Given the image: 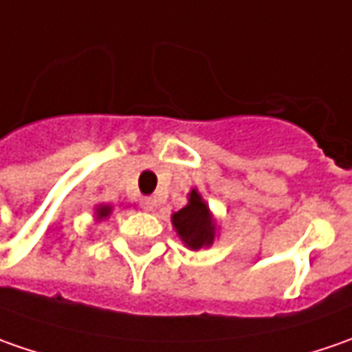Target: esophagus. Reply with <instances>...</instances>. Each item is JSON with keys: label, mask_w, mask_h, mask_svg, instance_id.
<instances>
[{"label": "esophagus", "mask_w": 352, "mask_h": 352, "mask_svg": "<svg viewBox=\"0 0 352 352\" xmlns=\"http://www.w3.org/2000/svg\"><path fill=\"white\" fill-rule=\"evenodd\" d=\"M141 206H142V210H144V211L155 210V201H153V199H148V197H146V199H142Z\"/></svg>", "instance_id": "34e87169"}]
</instances>
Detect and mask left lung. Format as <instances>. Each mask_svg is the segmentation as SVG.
I'll return each instance as SVG.
<instances>
[{"instance_id": "1", "label": "left lung", "mask_w": 352, "mask_h": 352, "mask_svg": "<svg viewBox=\"0 0 352 352\" xmlns=\"http://www.w3.org/2000/svg\"><path fill=\"white\" fill-rule=\"evenodd\" d=\"M172 225L186 247L192 250L210 247L215 239V221L211 217L208 204L192 190L188 196V206L180 211L172 213Z\"/></svg>"}]
</instances>
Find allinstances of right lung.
<instances>
[{
  "label": "right lung",
  "instance_id": "1",
  "mask_svg": "<svg viewBox=\"0 0 352 352\" xmlns=\"http://www.w3.org/2000/svg\"><path fill=\"white\" fill-rule=\"evenodd\" d=\"M109 213H111V206H98L96 208V217L98 219H105Z\"/></svg>",
  "mask_w": 352,
  "mask_h": 352
}]
</instances>
